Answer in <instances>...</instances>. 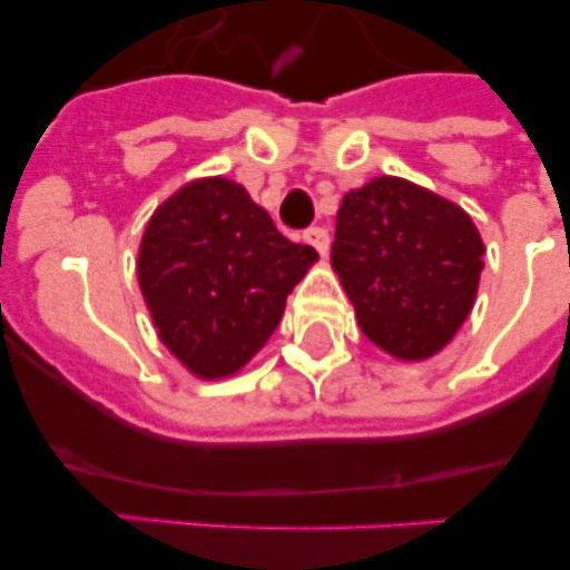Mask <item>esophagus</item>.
I'll use <instances>...</instances> for the list:
<instances>
[{"label":"esophagus","instance_id":"1","mask_svg":"<svg viewBox=\"0 0 570 570\" xmlns=\"http://www.w3.org/2000/svg\"><path fill=\"white\" fill-rule=\"evenodd\" d=\"M302 239L308 242L311 248H314L320 256L328 254L331 239H328V230H325V228H308V230H305V234H302Z\"/></svg>","mask_w":570,"mask_h":570}]
</instances>
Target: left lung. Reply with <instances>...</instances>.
<instances>
[{
    "instance_id": "left-lung-1",
    "label": "left lung",
    "mask_w": 570,
    "mask_h": 570,
    "mask_svg": "<svg viewBox=\"0 0 570 570\" xmlns=\"http://www.w3.org/2000/svg\"><path fill=\"white\" fill-rule=\"evenodd\" d=\"M485 245L456 203L400 176L345 194L331 265L362 334L402 362L454 340L480 288Z\"/></svg>"
}]
</instances>
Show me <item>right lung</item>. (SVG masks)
Segmentation results:
<instances>
[{
	"instance_id": "add662e5",
	"label": "right lung",
	"mask_w": 570,
	"mask_h": 570,
	"mask_svg": "<svg viewBox=\"0 0 570 570\" xmlns=\"http://www.w3.org/2000/svg\"><path fill=\"white\" fill-rule=\"evenodd\" d=\"M316 259L311 245L285 239L239 183L205 176L154 210L136 279L170 354L199 380H225L271 340Z\"/></svg>"
}]
</instances>
